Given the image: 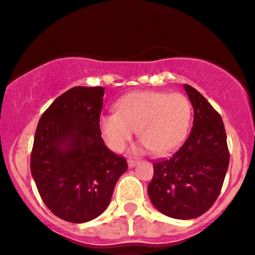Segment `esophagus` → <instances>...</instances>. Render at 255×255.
Wrapping results in <instances>:
<instances>
[{"instance_id": "1", "label": "esophagus", "mask_w": 255, "mask_h": 255, "mask_svg": "<svg viewBox=\"0 0 255 255\" xmlns=\"http://www.w3.org/2000/svg\"><path fill=\"white\" fill-rule=\"evenodd\" d=\"M138 163V161L137 160H133V159H130V160H128V168H133V167L137 165Z\"/></svg>"}]
</instances>
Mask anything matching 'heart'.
I'll use <instances>...</instances> for the list:
<instances>
[{"label": "heart", "instance_id": "1", "mask_svg": "<svg viewBox=\"0 0 255 255\" xmlns=\"http://www.w3.org/2000/svg\"><path fill=\"white\" fill-rule=\"evenodd\" d=\"M115 109L116 114L99 118L101 134L115 152L123 151L138 128L141 139L133 152L172 154L186 140L190 128V103L180 93L133 92L118 100Z\"/></svg>", "mask_w": 255, "mask_h": 255}]
</instances>
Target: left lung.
I'll return each mask as SVG.
<instances>
[{
    "mask_svg": "<svg viewBox=\"0 0 255 255\" xmlns=\"http://www.w3.org/2000/svg\"><path fill=\"white\" fill-rule=\"evenodd\" d=\"M194 109L189 137L169 159L153 163L147 191L153 205L168 217L193 219L212 207L221 193L230 154L222 117L205 97L184 85Z\"/></svg>",
    "mask_w": 255,
    "mask_h": 255,
    "instance_id": "obj_1",
    "label": "left lung"
}]
</instances>
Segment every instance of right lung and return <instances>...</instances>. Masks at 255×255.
Masks as SVG:
<instances>
[{"label":"right lung","instance_id":"right-lung-1","mask_svg":"<svg viewBox=\"0 0 255 255\" xmlns=\"http://www.w3.org/2000/svg\"><path fill=\"white\" fill-rule=\"evenodd\" d=\"M103 96V87H75L59 96L38 122L31 174L45 205L66 222L99 217L128 169L127 160L101 137Z\"/></svg>","mask_w":255,"mask_h":255}]
</instances>
